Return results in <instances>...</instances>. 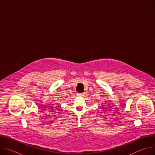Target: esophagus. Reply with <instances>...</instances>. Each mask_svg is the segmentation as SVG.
Returning <instances> with one entry per match:
<instances>
[{
    "instance_id": "obj_1",
    "label": "esophagus",
    "mask_w": 155,
    "mask_h": 155,
    "mask_svg": "<svg viewBox=\"0 0 155 155\" xmlns=\"http://www.w3.org/2000/svg\"><path fill=\"white\" fill-rule=\"evenodd\" d=\"M78 95H79V96H83V95H84V93H80V94H78Z\"/></svg>"
}]
</instances>
